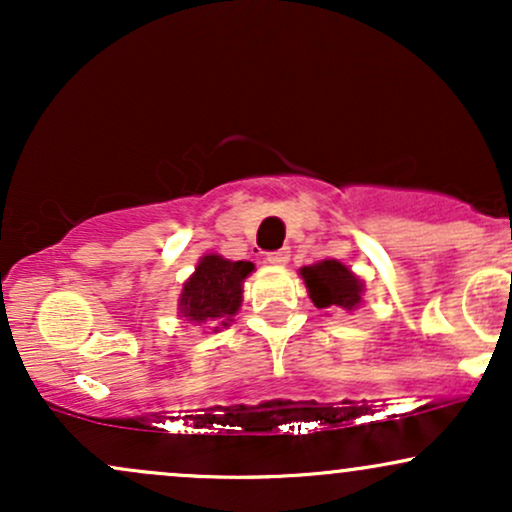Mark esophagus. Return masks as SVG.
<instances>
[{"instance_id":"1","label":"esophagus","mask_w":512,"mask_h":512,"mask_svg":"<svg viewBox=\"0 0 512 512\" xmlns=\"http://www.w3.org/2000/svg\"><path fill=\"white\" fill-rule=\"evenodd\" d=\"M289 260H291V250L289 248L274 250V252H269V255H267V262L274 264V267H286Z\"/></svg>"}]
</instances>
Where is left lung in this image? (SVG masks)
Listing matches in <instances>:
<instances>
[{"instance_id": "8db88e82", "label": "left lung", "mask_w": 512, "mask_h": 512, "mask_svg": "<svg viewBox=\"0 0 512 512\" xmlns=\"http://www.w3.org/2000/svg\"><path fill=\"white\" fill-rule=\"evenodd\" d=\"M301 274L305 291H308L310 301L315 303L317 310H339V313H354L361 308L366 284L351 267H346L339 260H320L308 267L298 269Z\"/></svg>"}]
</instances>
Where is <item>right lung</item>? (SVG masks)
Wrapping results in <instances>:
<instances>
[{
  "mask_svg": "<svg viewBox=\"0 0 512 512\" xmlns=\"http://www.w3.org/2000/svg\"><path fill=\"white\" fill-rule=\"evenodd\" d=\"M255 272V264L226 260L209 252L199 257L195 272L187 276L178 298V313L192 325L219 332L228 327L243 305V284Z\"/></svg>",
  "mask_w": 512,
  "mask_h": 512,
  "instance_id": "1",
  "label": "right lung"
}]
</instances>
